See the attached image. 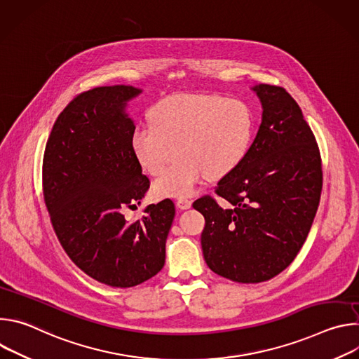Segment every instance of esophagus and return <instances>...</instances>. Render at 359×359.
I'll return each mask as SVG.
<instances>
[{"mask_svg":"<svg viewBox=\"0 0 359 359\" xmlns=\"http://www.w3.org/2000/svg\"><path fill=\"white\" fill-rule=\"evenodd\" d=\"M176 206H177L180 210H187V209L191 208V200H189V198H177Z\"/></svg>","mask_w":359,"mask_h":359,"instance_id":"1","label":"esophagus"}]
</instances>
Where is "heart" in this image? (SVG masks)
<instances>
[{"label": "heart", "mask_w": 359, "mask_h": 359, "mask_svg": "<svg viewBox=\"0 0 359 359\" xmlns=\"http://www.w3.org/2000/svg\"><path fill=\"white\" fill-rule=\"evenodd\" d=\"M150 119L132 135L133 155L143 170L159 175L177 155L153 182L159 198H186L206 176L226 177L243 163L254 136L250 107L219 95H170L151 108Z\"/></svg>", "instance_id": "1"}]
</instances>
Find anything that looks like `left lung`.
I'll use <instances>...</instances> for the list:
<instances>
[{
    "mask_svg": "<svg viewBox=\"0 0 359 359\" xmlns=\"http://www.w3.org/2000/svg\"><path fill=\"white\" fill-rule=\"evenodd\" d=\"M263 116L243 163L193 203L206 220L201 250L209 269L237 283L267 281L285 270L313 226L323 168L316 136L292 96L260 83Z\"/></svg>",
    "mask_w": 359,
    "mask_h": 359,
    "instance_id": "left-lung-1",
    "label": "left lung"
}]
</instances>
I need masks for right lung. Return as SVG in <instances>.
<instances>
[{
	"mask_svg": "<svg viewBox=\"0 0 359 359\" xmlns=\"http://www.w3.org/2000/svg\"><path fill=\"white\" fill-rule=\"evenodd\" d=\"M142 89L99 86L75 96L48 137L42 189L50 223L69 259L89 277L128 288L165 266L175 204H149L144 216L126 222L149 179L132 150L133 121L126 105Z\"/></svg>",
	"mask_w": 359,
	"mask_h": 359,
	"instance_id": "add662e5",
	"label": "right lung"
}]
</instances>
